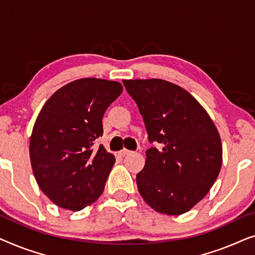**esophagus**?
Masks as SVG:
<instances>
[{
	"instance_id": "obj_1",
	"label": "esophagus",
	"mask_w": 255,
	"mask_h": 255,
	"mask_svg": "<svg viewBox=\"0 0 255 255\" xmlns=\"http://www.w3.org/2000/svg\"><path fill=\"white\" fill-rule=\"evenodd\" d=\"M130 153H132V151H128V149H127V148H123L122 151L118 152V154H120L121 156H125V155L130 154Z\"/></svg>"
}]
</instances>
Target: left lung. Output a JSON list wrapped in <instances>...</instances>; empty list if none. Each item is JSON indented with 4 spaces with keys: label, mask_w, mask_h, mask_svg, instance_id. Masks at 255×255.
Masks as SVG:
<instances>
[{
    "label": "left lung",
    "mask_w": 255,
    "mask_h": 255,
    "mask_svg": "<svg viewBox=\"0 0 255 255\" xmlns=\"http://www.w3.org/2000/svg\"><path fill=\"white\" fill-rule=\"evenodd\" d=\"M144 120L148 141L137 174L141 197L155 211L181 215L209 193L222 167V141L204 108L187 90L161 79L123 80Z\"/></svg>",
    "instance_id": "left-lung-1"
}]
</instances>
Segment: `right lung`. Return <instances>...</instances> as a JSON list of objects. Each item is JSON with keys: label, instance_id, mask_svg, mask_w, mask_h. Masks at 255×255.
Returning a JSON list of instances; mask_svg holds the SVG:
<instances>
[{"label": "right lung", "instance_id": "1", "mask_svg": "<svg viewBox=\"0 0 255 255\" xmlns=\"http://www.w3.org/2000/svg\"><path fill=\"white\" fill-rule=\"evenodd\" d=\"M123 92L121 83L80 79L41 108L30 138L31 166L41 191L58 207L79 211L103 193L115 156L102 145V118Z\"/></svg>", "mask_w": 255, "mask_h": 255}]
</instances>
